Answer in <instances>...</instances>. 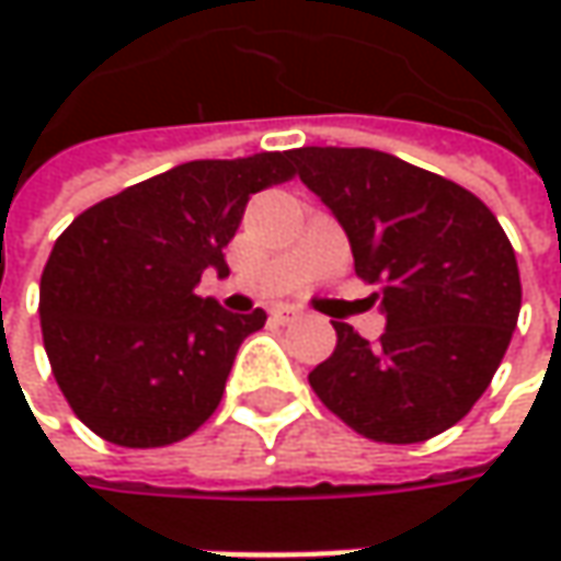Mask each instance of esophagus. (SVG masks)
Wrapping results in <instances>:
<instances>
[{"label":"esophagus","instance_id":"obj_1","mask_svg":"<svg viewBox=\"0 0 561 561\" xmlns=\"http://www.w3.org/2000/svg\"><path fill=\"white\" fill-rule=\"evenodd\" d=\"M299 309H296V306H287V302H280V306H274V309H271V318H274V321H280V324H290V321H296V318H299Z\"/></svg>","mask_w":561,"mask_h":561}]
</instances>
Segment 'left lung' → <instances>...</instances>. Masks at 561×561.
Masks as SVG:
<instances>
[{
	"label": "left lung",
	"mask_w": 561,
	"mask_h": 561,
	"mask_svg": "<svg viewBox=\"0 0 561 561\" xmlns=\"http://www.w3.org/2000/svg\"><path fill=\"white\" fill-rule=\"evenodd\" d=\"M293 174L343 225L356 274L377 284V343L336 321L309 383L375 443H424L462 421L506 356L522 309L515 249L474 193L377 149L302 146Z\"/></svg>",
	"instance_id": "obj_1"
}]
</instances>
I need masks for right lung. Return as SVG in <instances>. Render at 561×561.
Listing matches in <instances>:
<instances>
[{
    "label": "right lung",
    "instance_id": "1",
    "mask_svg": "<svg viewBox=\"0 0 561 561\" xmlns=\"http://www.w3.org/2000/svg\"><path fill=\"white\" fill-rule=\"evenodd\" d=\"M293 178L290 152L186 162L80 211L39 277V328L55 383L102 440L152 449L190 437L225 397L262 309L196 296L227 274L252 193Z\"/></svg>",
    "mask_w": 561,
    "mask_h": 561
}]
</instances>
